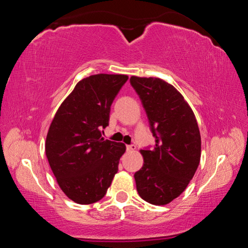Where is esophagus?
I'll return each instance as SVG.
<instances>
[{
  "instance_id": "34e87169",
  "label": "esophagus",
  "mask_w": 248,
  "mask_h": 248,
  "mask_svg": "<svg viewBox=\"0 0 248 248\" xmlns=\"http://www.w3.org/2000/svg\"><path fill=\"white\" fill-rule=\"evenodd\" d=\"M134 150H136V145L134 144L127 145V151H129V152H131V151H134Z\"/></svg>"
}]
</instances>
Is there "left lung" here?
I'll list each match as a JSON object with an SVG mask.
<instances>
[{
  "mask_svg": "<svg viewBox=\"0 0 248 248\" xmlns=\"http://www.w3.org/2000/svg\"><path fill=\"white\" fill-rule=\"evenodd\" d=\"M145 109L153 149L140 150L144 163L134 174L138 194L155 205L170 203L186 189L198 169L201 138L196 117L183 95L158 78H130Z\"/></svg>",
  "mask_w": 248,
  "mask_h": 248,
  "instance_id": "left-lung-1",
  "label": "left lung"
}]
</instances>
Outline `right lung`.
<instances>
[{"label":"right lung","instance_id":"obj_1","mask_svg":"<svg viewBox=\"0 0 248 248\" xmlns=\"http://www.w3.org/2000/svg\"><path fill=\"white\" fill-rule=\"evenodd\" d=\"M124 74H95L79 81L50 124L46 155L59 186L79 204L106 195L118 171L124 143L105 140L110 106L127 82Z\"/></svg>","mask_w":248,"mask_h":248}]
</instances>
